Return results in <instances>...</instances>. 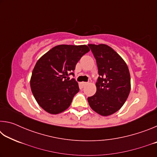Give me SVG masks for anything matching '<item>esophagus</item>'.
I'll return each mask as SVG.
<instances>
[{
    "mask_svg": "<svg viewBox=\"0 0 157 157\" xmlns=\"http://www.w3.org/2000/svg\"><path fill=\"white\" fill-rule=\"evenodd\" d=\"M87 84H88V83H87V82H82V83H81V85H82V86H86V85Z\"/></svg>",
    "mask_w": 157,
    "mask_h": 157,
    "instance_id": "1",
    "label": "esophagus"
}]
</instances>
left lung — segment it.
I'll return each mask as SVG.
<instances>
[{
    "mask_svg": "<svg viewBox=\"0 0 157 157\" xmlns=\"http://www.w3.org/2000/svg\"><path fill=\"white\" fill-rule=\"evenodd\" d=\"M96 60L97 91L87 98L90 107L101 116L118 111L127 100L131 89L128 67L122 57L105 44H89Z\"/></svg>",
    "mask_w": 157,
    "mask_h": 157,
    "instance_id": "obj_1",
    "label": "left lung"
}]
</instances>
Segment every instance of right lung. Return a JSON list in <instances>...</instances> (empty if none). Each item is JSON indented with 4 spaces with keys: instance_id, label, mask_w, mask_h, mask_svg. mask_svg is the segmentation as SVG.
I'll use <instances>...</instances> for the list:
<instances>
[{
    "instance_id": "obj_1",
    "label": "right lung",
    "mask_w": 157,
    "mask_h": 157,
    "mask_svg": "<svg viewBox=\"0 0 157 157\" xmlns=\"http://www.w3.org/2000/svg\"><path fill=\"white\" fill-rule=\"evenodd\" d=\"M89 51L86 45H59L37 61L30 87L37 103L48 113H59L71 105L79 89L75 79L67 77L74 75L77 63Z\"/></svg>"
}]
</instances>
